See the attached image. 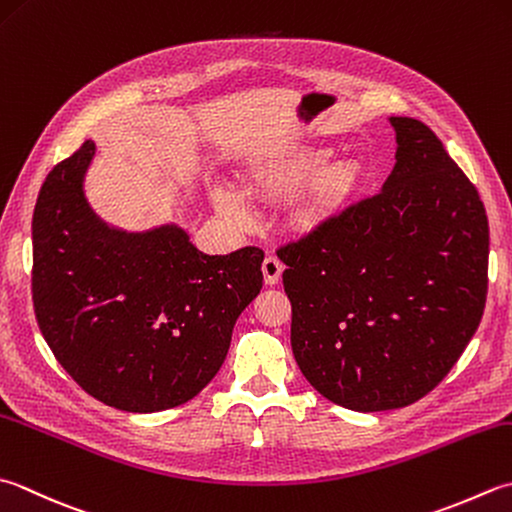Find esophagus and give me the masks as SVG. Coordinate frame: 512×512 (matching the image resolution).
I'll return each instance as SVG.
<instances>
[{
    "instance_id": "1",
    "label": "esophagus",
    "mask_w": 512,
    "mask_h": 512,
    "mask_svg": "<svg viewBox=\"0 0 512 512\" xmlns=\"http://www.w3.org/2000/svg\"><path fill=\"white\" fill-rule=\"evenodd\" d=\"M262 270H264V282L268 286H275L279 279H282V273H284L282 259L275 257V255H268L262 262Z\"/></svg>"
}]
</instances>
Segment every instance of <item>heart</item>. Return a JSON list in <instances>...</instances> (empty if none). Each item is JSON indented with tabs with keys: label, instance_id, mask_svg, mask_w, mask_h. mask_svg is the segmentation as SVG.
I'll use <instances>...</instances> for the list:
<instances>
[{
	"label": "heart",
	"instance_id": "heart-1",
	"mask_svg": "<svg viewBox=\"0 0 512 512\" xmlns=\"http://www.w3.org/2000/svg\"><path fill=\"white\" fill-rule=\"evenodd\" d=\"M328 150H308L279 162L257 168L250 175L248 188L257 195H288L313 182L310 213L335 206L353 190L357 182V166L353 162H333L326 166ZM215 206L219 213L237 226L250 224V210L244 197L230 188H215Z\"/></svg>",
	"mask_w": 512,
	"mask_h": 512
}]
</instances>
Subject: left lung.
Wrapping results in <instances>:
<instances>
[{
    "label": "left lung",
    "mask_w": 512,
    "mask_h": 512,
    "mask_svg": "<svg viewBox=\"0 0 512 512\" xmlns=\"http://www.w3.org/2000/svg\"><path fill=\"white\" fill-rule=\"evenodd\" d=\"M384 188L277 248L290 346L319 395L359 413L428 395L462 357L488 293V217L424 122L390 117Z\"/></svg>",
    "instance_id": "obj_1"
}]
</instances>
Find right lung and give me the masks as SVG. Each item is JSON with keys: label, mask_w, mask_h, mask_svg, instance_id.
<instances>
[{"label": "right lung", "mask_w": 512, "mask_h": 512, "mask_svg": "<svg viewBox=\"0 0 512 512\" xmlns=\"http://www.w3.org/2000/svg\"><path fill=\"white\" fill-rule=\"evenodd\" d=\"M95 144L50 170L33 213L39 330L90 397L128 413L190 402L222 368L233 326L262 290L264 250L204 255L177 226L126 235L88 208Z\"/></svg>", "instance_id": "right-lung-1"}]
</instances>
